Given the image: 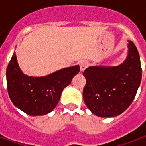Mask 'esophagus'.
Returning a JSON list of instances; mask_svg holds the SVG:
<instances>
[{
    "mask_svg": "<svg viewBox=\"0 0 146 146\" xmlns=\"http://www.w3.org/2000/svg\"><path fill=\"white\" fill-rule=\"evenodd\" d=\"M89 66V63L87 61H82L80 63V70L81 71H83L86 68H87Z\"/></svg>",
    "mask_w": 146,
    "mask_h": 146,
    "instance_id": "1",
    "label": "esophagus"
}]
</instances>
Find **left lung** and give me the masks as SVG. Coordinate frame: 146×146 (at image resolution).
<instances>
[{"label":"left lung","mask_w":146,"mask_h":146,"mask_svg":"<svg viewBox=\"0 0 146 146\" xmlns=\"http://www.w3.org/2000/svg\"><path fill=\"white\" fill-rule=\"evenodd\" d=\"M127 59L117 66H90L83 75L86 84L83 98L88 108L101 117H111L128 108L136 96L142 79L138 50L129 41Z\"/></svg>","instance_id":"1"}]
</instances>
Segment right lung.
<instances>
[{"mask_svg": "<svg viewBox=\"0 0 146 146\" xmlns=\"http://www.w3.org/2000/svg\"><path fill=\"white\" fill-rule=\"evenodd\" d=\"M79 72L76 65L43 77L28 76L20 70L14 53L6 73L8 94L15 106L29 115H44L57 106L62 91Z\"/></svg>", "mask_w": 146, "mask_h": 146, "instance_id": "add662e5", "label": "right lung"}]
</instances>
